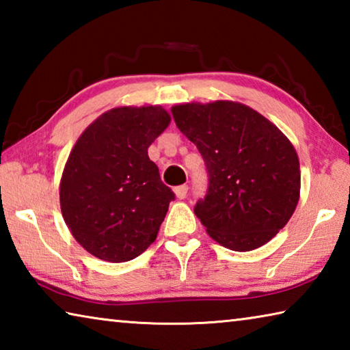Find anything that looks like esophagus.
<instances>
[{"label":"esophagus","instance_id":"34e87169","mask_svg":"<svg viewBox=\"0 0 350 350\" xmlns=\"http://www.w3.org/2000/svg\"><path fill=\"white\" fill-rule=\"evenodd\" d=\"M174 193L177 199H185L187 194H188V185H179L174 188Z\"/></svg>","mask_w":350,"mask_h":350}]
</instances>
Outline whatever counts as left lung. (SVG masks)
<instances>
[{"instance_id":"1","label":"left lung","mask_w":350,"mask_h":350,"mask_svg":"<svg viewBox=\"0 0 350 350\" xmlns=\"http://www.w3.org/2000/svg\"><path fill=\"white\" fill-rule=\"evenodd\" d=\"M171 114L205 162L208 188L194 213L208 234L234 252L269 242L299 199V161L288 139L234 102L177 105Z\"/></svg>"}]
</instances>
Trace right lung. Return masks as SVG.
Instances as JSON below:
<instances>
[{"label":"right lung","mask_w":350,"mask_h":350,"mask_svg":"<svg viewBox=\"0 0 350 350\" xmlns=\"http://www.w3.org/2000/svg\"><path fill=\"white\" fill-rule=\"evenodd\" d=\"M161 106L114 108L85 129L60 183L62 213L74 238L98 259L125 262L157 238L174 200L148 157L170 125Z\"/></svg>","instance_id":"obj_1"}]
</instances>
